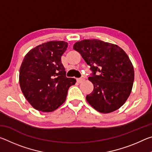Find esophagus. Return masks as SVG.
I'll list each match as a JSON object with an SVG mask.
<instances>
[{
	"instance_id": "esophagus-1",
	"label": "esophagus",
	"mask_w": 152,
	"mask_h": 152,
	"mask_svg": "<svg viewBox=\"0 0 152 152\" xmlns=\"http://www.w3.org/2000/svg\"><path fill=\"white\" fill-rule=\"evenodd\" d=\"M76 80L78 82V83H81L82 82H83L84 80V79L83 78H77Z\"/></svg>"
}]
</instances>
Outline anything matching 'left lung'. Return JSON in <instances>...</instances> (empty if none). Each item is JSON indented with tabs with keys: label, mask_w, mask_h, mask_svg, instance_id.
<instances>
[{
	"label": "left lung",
	"mask_w": 152,
	"mask_h": 152,
	"mask_svg": "<svg viewBox=\"0 0 152 152\" xmlns=\"http://www.w3.org/2000/svg\"><path fill=\"white\" fill-rule=\"evenodd\" d=\"M73 48L91 66L88 80L94 89L86 101L102 113L119 109L130 95L134 81V69L127 53L118 45L99 39L80 41Z\"/></svg>",
	"instance_id": "8db88e82"
}]
</instances>
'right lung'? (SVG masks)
I'll return each instance as SVG.
<instances>
[{
  "mask_svg": "<svg viewBox=\"0 0 152 152\" xmlns=\"http://www.w3.org/2000/svg\"><path fill=\"white\" fill-rule=\"evenodd\" d=\"M68 43L51 41L32 49L25 56L19 71L22 92L39 111L51 112L66 101L76 79L66 77L61 57Z\"/></svg>",
  "mask_w": 152,
  "mask_h": 152,
  "instance_id": "obj_1",
  "label": "right lung"
}]
</instances>
